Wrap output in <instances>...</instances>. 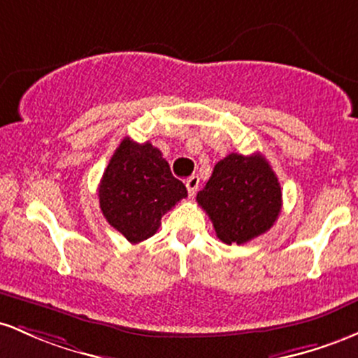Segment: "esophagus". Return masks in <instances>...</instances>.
<instances>
[{"mask_svg":"<svg viewBox=\"0 0 358 358\" xmlns=\"http://www.w3.org/2000/svg\"><path fill=\"white\" fill-rule=\"evenodd\" d=\"M186 187H187V192H189L191 198H194L196 192H198V187H199V178L198 176H192L186 180Z\"/></svg>","mask_w":358,"mask_h":358,"instance_id":"1","label":"esophagus"}]
</instances>
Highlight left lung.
<instances>
[{"mask_svg": "<svg viewBox=\"0 0 358 358\" xmlns=\"http://www.w3.org/2000/svg\"><path fill=\"white\" fill-rule=\"evenodd\" d=\"M196 201L223 243L242 245L271 230L282 208V192L266 157L230 154L216 164Z\"/></svg>", "mask_w": 358, "mask_h": 358, "instance_id": "left-lung-1", "label": "left lung"}]
</instances>
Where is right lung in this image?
Listing matches in <instances>:
<instances>
[{
	"label": "right lung",
	"instance_id": "1",
	"mask_svg": "<svg viewBox=\"0 0 358 358\" xmlns=\"http://www.w3.org/2000/svg\"><path fill=\"white\" fill-rule=\"evenodd\" d=\"M98 196L106 222L128 242L138 243L159 230L162 216L186 198L187 191L172 176L159 148L127 136L104 171Z\"/></svg>",
	"mask_w": 358,
	"mask_h": 358
}]
</instances>
